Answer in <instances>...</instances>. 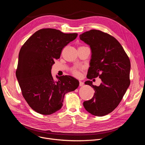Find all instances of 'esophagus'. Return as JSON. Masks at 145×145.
Returning a JSON list of instances; mask_svg holds the SVG:
<instances>
[{
    "instance_id": "34e87169",
    "label": "esophagus",
    "mask_w": 145,
    "mask_h": 145,
    "mask_svg": "<svg viewBox=\"0 0 145 145\" xmlns=\"http://www.w3.org/2000/svg\"><path fill=\"white\" fill-rule=\"evenodd\" d=\"M83 85H84V82H82L81 81H79V86L80 87H81V86H82Z\"/></svg>"
}]
</instances>
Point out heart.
Wrapping results in <instances>:
<instances>
[{
  "label": "heart",
  "instance_id": "obj_1",
  "mask_svg": "<svg viewBox=\"0 0 145 145\" xmlns=\"http://www.w3.org/2000/svg\"><path fill=\"white\" fill-rule=\"evenodd\" d=\"M81 68H73L71 69V72L72 73V74L73 75H74L75 76H80V70L81 69Z\"/></svg>",
  "mask_w": 145,
  "mask_h": 145
}]
</instances>
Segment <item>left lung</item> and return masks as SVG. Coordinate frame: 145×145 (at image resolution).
Returning <instances> with one entry per match:
<instances>
[{
  "label": "left lung",
  "instance_id": "left-lung-1",
  "mask_svg": "<svg viewBox=\"0 0 145 145\" xmlns=\"http://www.w3.org/2000/svg\"><path fill=\"white\" fill-rule=\"evenodd\" d=\"M80 38L91 49L87 78L101 80L99 86L90 80L85 82L95 92L83 106L93 115L105 116L117 107L130 86V59L120 44L107 33L91 30L80 34Z\"/></svg>",
  "mask_w": 145,
  "mask_h": 145
}]
</instances>
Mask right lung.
<instances>
[{"instance_id": "1", "label": "right lung", "mask_w": 145, "mask_h": 145, "mask_svg": "<svg viewBox=\"0 0 145 145\" xmlns=\"http://www.w3.org/2000/svg\"><path fill=\"white\" fill-rule=\"evenodd\" d=\"M77 36L54 29H40L20 49L16 76L24 97L37 112L50 115L58 111L65 95L78 87L79 81L72 76H57L58 81H54L51 73L54 60Z\"/></svg>"}]
</instances>
